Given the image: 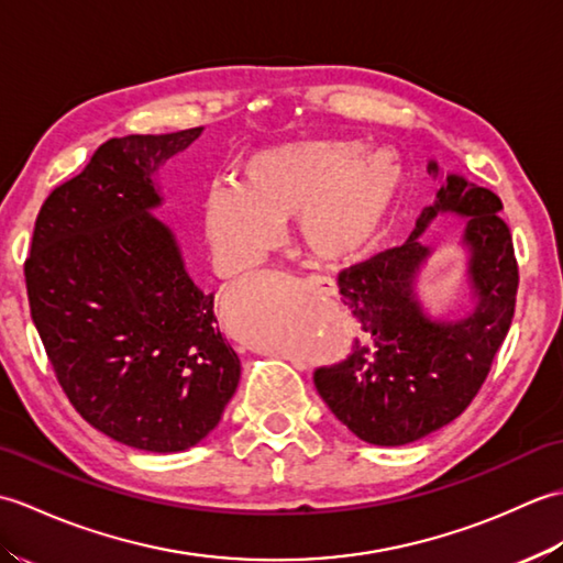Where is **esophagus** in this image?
Returning <instances> with one entry per match:
<instances>
[{
	"label": "esophagus",
	"instance_id": "34e87169",
	"mask_svg": "<svg viewBox=\"0 0 563 563\" xmlns=\"http://www.w3.org/2000/svg\"><path fill=\"white\" fill-rule=\"evenodd\" d=\"M309 288L317 290V292H324V295H333L336 292V283H333L331 278H324V275H309V278L305 280Z\"/></svg>",
	"mask_w": 563,
	"mask_h": 563
}]
</instances>
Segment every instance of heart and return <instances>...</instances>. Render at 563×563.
Segmentation results:
<instances>
[{"label": "heart", "mask_w": 563, "mask_h": 563, "mask_svg": "<svg viewBox=\"0 0 563 563\" xmlns=\"http://www.w3.org/2000/svg\"><path fill=\"white\" fill-rule=\"evenodd\" d=\"M404 169L389 150L357 140H295L254 154L242 184L224 181L202 198V230L220 266L242 273L268 254L280 222L297 218V239L317 261L361 256L401 194Z\"/></svg>", "instance_id": "b5f03b06"}]
</instances>
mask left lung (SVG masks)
Wrapping results in <instances>:
<instances>
[{
	"mask_svg": "<svg viewBox=\"0 0 563 563\" xmlns=\"http://www.w3.org/2000/svg\"><path fill=\"white\" fill-rule=\"evenodd\" d=\"M428 174L438 176L435 162ZM498 210L496 194L450 174L401 246L339 273L341 302L363 336L341 363L317 367L314 385L331 413L369 445L397 448L435 433L479 394L518 295L516 249ZM440 211L467 214L473 309L462 320H433L412 288L429 253L420 234Z\"/></svg>",
	"mask_w": 563,
	"mask_h": 563,
	"instance_id": "obj_1",
	"label": "left lung"
}]
</instances>
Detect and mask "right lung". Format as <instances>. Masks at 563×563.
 <instances>
[{"label":"right lung","mask_w":563,"mask_h":563,"mask_svg":"<svg viewBox=\"0 0 563 563\" xmlns=\"http://www.w3.org/2000/svg\"><path fill=\"white\" fill-rule=\"evenodd\" d=\"M200 133L103 142L45 198L23 263L31 319L69 404L147 452L198 445L242 373L214 295L190 280L172 230L150 214L162 202L152 174Z\"/></svg>","instance_id":"1"}]
</instances>
